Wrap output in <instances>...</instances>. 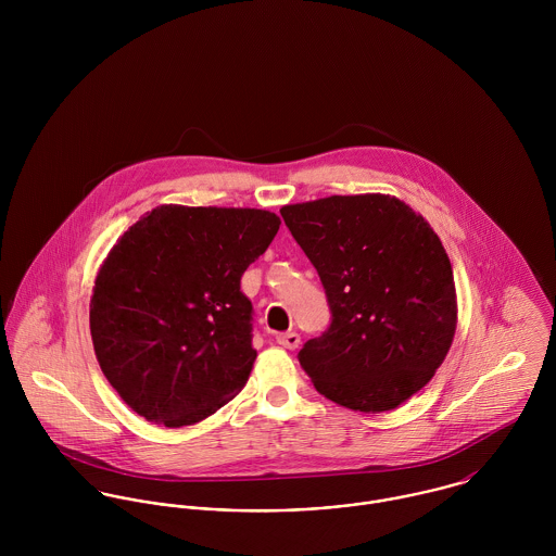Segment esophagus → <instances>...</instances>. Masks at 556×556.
<instances>
[{"label":"esophagus","mask_w":556,"mask_h":556,"mask_svg":"<svg viewBox=\"0 0 556 556\" xmlns=\"http://www.w3.org/2000/svg\"><path fill=\"white\" fill-rule=\"evenodd\" d=\"M300 342H302V338H300V333H295V331H287V333H280V336H278V344L285 346V349H298Z\"/></svg>","instance_id":"obj_1"}]
</instances>
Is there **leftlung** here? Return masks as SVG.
Returning <instances> with one entry per match:
<instances>
[{
    "instance_id": "1",
    "label": "left lung",
    "mask_w": 556,
    "mask_h": 556,
    "mask_svg": "<svg viewBox=\"0 0 556 556\" xmlns=\"http://www.w3.org/2000/svg\"><path fill=\"white\" fill-rule=\"evenodd\" d=\"M317 267L329 329L300 351L320 396L359 413L392 410L443 364L458 298L428 220L392 194H333L280 210Z\"/></svg>"
}]
</instances>
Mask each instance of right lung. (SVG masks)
Segmentation results:
<instances>
[{
	"instance_id": "add662e5",
	"label": "right lung",
	"mask_w": 556,
	"mask_h": 556,
	"mask_svg": "<svg viewBox=\"0 0 556 556\" xmlns=\"http://www.w3.org/2000/svg\"><path fill=\"white\" fill-rule=\"evenodd\" d=\"M278 229L267 210L170 203L115 241L89 329L102 375L135 413L181 428L238 396L256 359L239 280Z\"/></svg>"
}]
</instances>
